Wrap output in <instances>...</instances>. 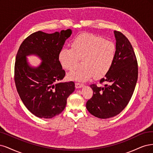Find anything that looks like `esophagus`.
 I'll list each match as a JSON object with an SVG mask.
<instances>
[{
	"label": "esophagus",
	"mask_w": 153,
	"mask_h": 153,
	"mask_svg": "<svg viewBox=\"0 0 153 153\" xmlns=\"http://www.w3.org/2000/svg\"><path fill=\"white\" fill-rule=\"evenodd\" d=\"M83 86H84V85L82 83H79V82L76 83V88H80L82 87Z\"/></svg>",
	"instance_id": "esophagus-1"
}]
</instances>
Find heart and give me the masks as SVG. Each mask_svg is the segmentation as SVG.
Returning <instances> with one entry per match:
<instances>
[{"mask_svg":"<svg viewBox=\"0 0 153 153\" xmlns=\"http://www.w3.org/2000/svg\"><path fill=\"white\" fill-rule=\"evenodd\" d=\"M116 46L111 41L89 33L78 35L71 44V48H63L58 55L63 68L74 71L81 60L82 66L68 75L70 79L83 81L104 76L109 71L116 56Z\"/></svg>","mask_w":153,"mask_h":153,"instance_id":"b5f03b06","label":"heart"}]
</instances>
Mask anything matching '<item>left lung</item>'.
Wrapping results in <instances>:
<instances>
[{"label": "left lung", "instance_id": "1", "mask_svg": "<svg viewBox=\"0 0 153 153\" xmlns=\"http://www.w3.org/2000/svg\"><path fill=\"white\" fill-rule=\"evenodd\" d=\"M116 56L112 65L100 81L104 86L90 85L93 97L86 102V109L94 116L107 119L125 109L134 93L138 78V65L134 49L125 36L114 31Z\"/></svg>", "mask_w": 153, "mask_h": 153}]
</instances>
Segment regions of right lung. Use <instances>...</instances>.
<instances>
[{
  "mask_svg": "<svg viewBox=\"0 0 153 153\" xmlns=\"http://www.w3.org/2000/svg\"><path fill=\"white\" fill-rule=\"evenodd\" d=\"M71 29L46 33L38 31L23 41L18 51L14 65V82L24 105L33 115L52 118L64 110L67 99L75 90L73 81L61 82L65 72L58 55ZM35 54L42 60L38 67L29 65L26 56Z\"/></svg>",
  "mask_w": 153,
  "mask_h": 153,
  "instance_id": "1",
  "label": "right lung"
}]
</instances>
